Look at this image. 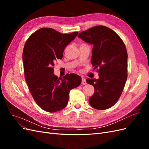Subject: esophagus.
<instances>
[{
	"instance_id": "34e87169",
	"label": "esophagus",
	"mask_w": 149,
	"mask_h": 149,
	"mask_svg": "<svg viewBox=\"0 0 149 149\" xmlns=\"http://www.w3.org/2000/svg\"><path fill=\"white\" fill-rule=\"evenodd\" d=\"M81 84H83V85H85L87 83H86V79L84 78H82V81H81Z\"/></svg>"
}]
</instances>
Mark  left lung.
<instances>
[{"label":"left lung","mask_w":149,"mask_h":149,"mask_svg":"<svg viewBox=\"0 0 149 149\" xmlns=\"http://www.w3.org/2000/svg\"><path fill=\"white\" fill-rule=\"evenodd\" d=\"M83 41L93 45L91 63L99 79H86L95 92L89 102L94 109L104 110L119 99L127 78V52L119 36L105 26H95L79 33Z\"/></svg>","instance_id":"left-lung-1"}]
</instances>
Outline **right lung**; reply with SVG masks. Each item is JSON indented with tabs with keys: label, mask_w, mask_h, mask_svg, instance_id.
I'll use <instances>...</instances> for the list:
<instances>
[{
	"label": "right lung",
	"mask_w": 149,
	"mask_h": 149,
	"mask_svg": "<svg viewBox=\"0 0 149 149\" xmlns=\"http://www.w3.org/2000/svg\"><path fill=\"white\" fill-rule=\"evenodd\" d=\"M78 33L63 34L51 28H42L25 44L22 58L26 82L35 101L44 111L55 112L63 109L70 90L81 83V78L74 73L58 78L53 74V67Z\"/></svg>",
	"instance_id": "right-lung-1"
}]
</instances>
